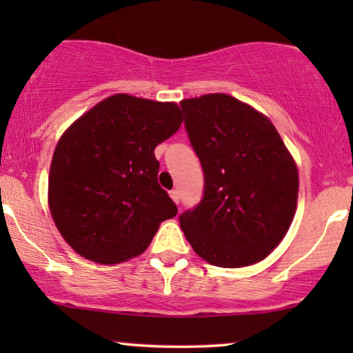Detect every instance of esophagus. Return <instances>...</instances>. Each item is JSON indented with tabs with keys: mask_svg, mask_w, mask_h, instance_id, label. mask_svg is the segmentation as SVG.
<instances>
[{
	"mask_svg": "<svg viewBox=\"0 0 353 353\" xmlns=\"http://www.w3.org/2000/svg\"><path fill=\"white\" fill-rule=\"evenodd\" d=\"M170 197H172V201L175 202V204H178V202H180V192H178L176 190L170 191Z\"/></svg>",
	"mask_w": 353,
	"mask_h": 353,
	"instance_id": "34e87169",
	"label": "esophagus"
}]
</instances>
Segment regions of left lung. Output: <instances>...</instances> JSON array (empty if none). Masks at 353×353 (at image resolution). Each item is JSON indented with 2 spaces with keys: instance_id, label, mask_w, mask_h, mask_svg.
<instances>
[{
  "instance_id": "8db88e82",
  "label": "left lung",
  "mask_w": 353,
  "mask_h": 353,
  "mask_svg": "<svg viewBox=\"0 0 353 353\" xmlns=\"http://www.w3.org/2000/svg\"><path fill=\"white\" fill-rule=\"evenodd\" d=\"M186 132L204 170V197L180 216L205 262L249 267L281 243L296 215V161L267 115L225 93L181 101Z\"/></svg>"
}]
</instances>
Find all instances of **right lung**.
Returning a JSON list of instances; mask_svg holds the SVG:
<instances>
[{"label":"right lung","mask_w":353,"mask_h":353,"mask_svg":"<svg viewBox=\"0 0 353 353\" xmlns=\"http://www.w3.org/2000/svg\"><path fill=\"white\" fill-rule=\"evenodd\" d=\"M181 109L112 94L62 133L48 178L56 228L81 257L115 265L138 257L176 205L157 181L154 149L180 128Z\"/></svg>","instance_id":"obj_1"}]
</instances>
